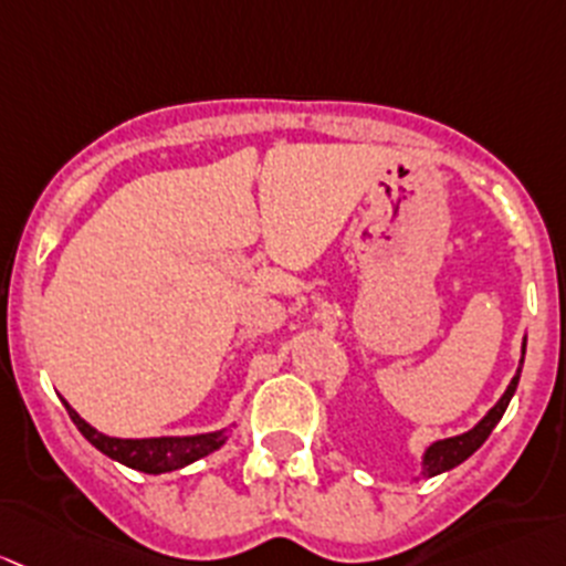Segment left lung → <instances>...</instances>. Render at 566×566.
<instances>
[{"label": "left lung", "mask_w": 566, "mask_h": 566, "mask_svg": "<svg viewBox=\"0 0 566 566\" xmlns=\"http://www.w3.org/2000/svg\"><path fill=\"white\" fill-rule=\"evenodd\" d=\"M523 354H526V340H523ZM521 365H523V359H521ZM517 381H521V368H517L515 378L510 381L506 392L501 395L499 403L493 406V409L488 411L485 417H482V422L474 424L469 433L452 436V439H444V441H436V444H430L428 452H424V458H422V474L424 476H436V474H441V471L455 469V465L463 463L465 458L474 455V452L480 450L482 444H485V439L491 436V430L496 428L499 419L504 417L506 406H510L512 395H515V389H517Z\"/></svg>", "instance_id": "1"}]
</instances>
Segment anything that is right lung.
I'll list each match as a JSON object with an SVG mask.
<instances>
[{
    "label": "right lung",
    "mask_w": 566,
    "mask_h": 566,
    "mask_svg": "<svg viewBox=\"0 0 566 566\" xmlns=\"http://www.w3.org/2000/svg\"><path fill=\"white\" fill-rule=\"evenodd\" d=\"M65 409L75 428L84 433V439L95 444L103 455L144 471V474H166V471L182 469V465L193 463V460L226 444V430L203 436H163V439H111V436L92 428L90 422H84L67 403Z\"/></svg>",
    "instance_id": "obj_1"
}]
</instances>
